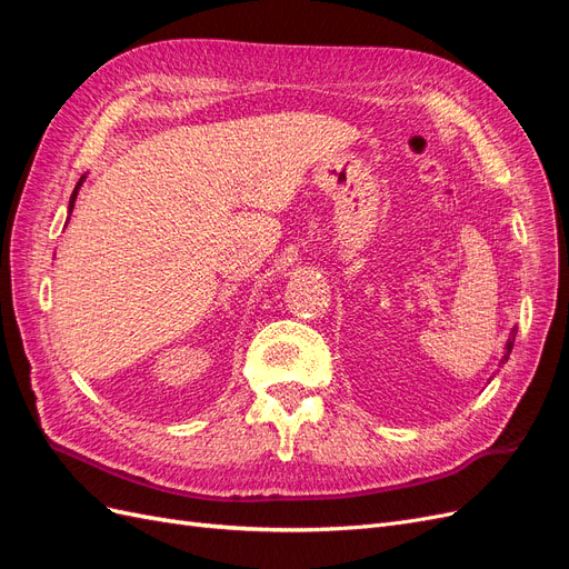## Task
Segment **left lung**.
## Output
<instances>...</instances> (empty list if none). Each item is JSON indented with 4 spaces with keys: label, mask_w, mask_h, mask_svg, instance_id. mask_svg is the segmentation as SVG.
I'll return each instance as SVG.
<instances>
[{
    "label": "left lung",
    "mask_w": 569,
    "mask_h": 569,
    "mask_svg": "<svg viewBox=\"0 0 569 569\" xmlns=\"http://www.w3.org/2000/svg\"><path fill=\"white\" fill-rule=\"evenodd\" d=\"M512 341H515V332L510 335V339H508V353L503 356V360H508V356H510V349H512ZM503 360H501V363H503Z\"/></svg>",
    "instance_id": "8db88e82"
}]
</instances>
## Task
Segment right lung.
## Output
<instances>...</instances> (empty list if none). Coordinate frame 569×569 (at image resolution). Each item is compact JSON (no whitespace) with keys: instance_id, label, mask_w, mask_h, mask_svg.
<instances>
[{"instance_id":"obj_1","label":"right lung","mask_w":569,"mask_h":569,"mask_svg":"<svg viewBox=\"0 0 569 569\" xmlns=\"http://www.w3.org/2000/svg\"><path fill=\"white\" fill-rule=\"evenodd\" d=\"M80 182H82V178H80ZM80 182H78V187H80ZM78 187H76V192L71 197V206H68V209H71V211H73V203H76V197H78Z\"/></svg>"}]
</instances>
